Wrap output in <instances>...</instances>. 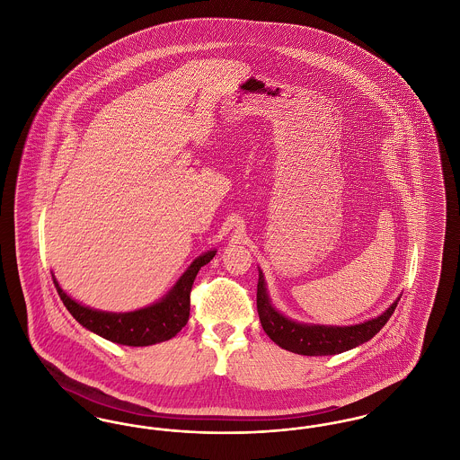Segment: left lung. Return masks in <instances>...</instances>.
Returning a JSON list of instances; mask_svg holds the SVG:
<instances>
[{
	"instance_id": "obj_1",
	"label": "left lung",
	"mask_w": 460,
	"mask_h": 460,
	"mask_svg": "<svg viewBox=\"0 0 460 460\" xmlns=\"http://www.w3.org/2000/svg\"><path fill=\"white\" fill-rule=\"evenodd\" d=\"M400 296L388 306L381 315L351 326H324V324H308L298 323L283 315L276 306L267 291V283L262 270L259 269V285H257V310L261 324L267 336L279 345L281 349L298 355H336L341 351L351 350L376 336L392 317L398 305Z\"/></svg>"
}]
</instances>
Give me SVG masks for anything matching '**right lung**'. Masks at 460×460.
<instances>
[{
  "label": "right lung",
  "instance_id": "1",
  "mask_svg": "<svg viewBox=\"0 0 460 460\" xmlns=\"http://www.w3.org/2000/svg\"><path fill=\"white\" fill-rule=\"evenodd\" d=\"M217 250H208L197 257L184 274L177 279L169 293L152 305L143 306L132 312H107L83 305L68 296L58 285L55 274L53 283L57 291L72 314V317L91 332L126 347H150L155 343L174 338L190 319V293L195 283L198 270L216 257Z\"/></svg>",
  "mask_w": 460,
  "mask_h": 460
}]
</instances>
